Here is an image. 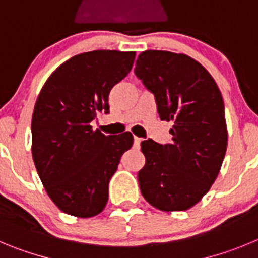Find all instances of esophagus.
Wrapping results in <instances>:
<instances>
[{
    "instance_id": "esophagus-1",
    "label": "esophagus",
    "mask_w": 258,
    "mask_h": 258,
    "mask_svg": "<svg viewBox=\"0 0 258 258\" xmlns=\"http://www.w3.org/2000/svg\"><path fill=\"white\" fill-rule=\"evenodd\" d=\"M141 141H143V140H141L140 138H136V136H135V138H134V145L138 146V148H139V146H140V144H141Z\"/></svg>"
}]
</instances>
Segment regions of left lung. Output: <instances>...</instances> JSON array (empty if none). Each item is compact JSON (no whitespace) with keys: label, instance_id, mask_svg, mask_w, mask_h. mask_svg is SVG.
<instances>
[{"label":"left lung","instance_id":"obj_1","mask_svg":"<svg viewBox=\"0 0 258 258\" xmlns=\"http://www.w3.org/2000/svg\"><path fill=\"white\" fill-rule=\"evenodd\" d=\"M135 74L154 94L159 118L173 123L171 144L152 139L141 143L145 155L138 175L141 194L163 212L189 210L211 189L226 153L219 86L197 60L169 51L141 52Z\"/></svg>","mask_w":258,"mask_h":258}]
</instances>
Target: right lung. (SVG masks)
I'll use <instances>...</instances> for the list:
<instances>
[{"mask_svg": "<svg viewBox=\"0 0 258 258\" xmlns=\"http://www.w3.org/2000/svg\"><path fill=\"white\" fill-rule=\"evenodd\" d=\"M135 51L95 50L57 67L43 85L32 115V155L47 196L71 216L89 219L108 203L109 180L131 149V132L92 130L109 112L112 89L130 73Z\"/></svg>", "mask_w": 258, "mask_h": 258, "instance_id": "right-lung-1", "label": "right lung"}]
</instances>
